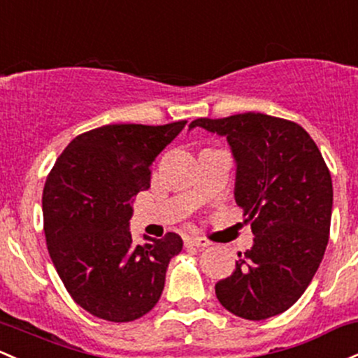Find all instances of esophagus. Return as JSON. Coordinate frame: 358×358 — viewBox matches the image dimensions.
<instances>
[{
  "instance_id": "1",
  "label": "esophagus",
  "mask_w": 358,
  "mask_h": 358,
  "mask_svg": "<svg viewBox=\"0 0 358 358\" xmlns=\"http://www.w3.org/2000/svg\"><path fill=\"white\" fill-rule=\"evenodd\" d=\"M209 245H210V243L207 241L206 238H197V236L185 238L187 248H206V246H209Z\"/></svg>"
}]
</instances>
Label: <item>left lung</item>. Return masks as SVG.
I'll list each match as a JSON object with an SVG mask.
<instances>
[{
	"mask_svg": "<svg viewBox=\"0 0 358 358\" xmlns=\"http://www.w3.org/2000/svg\"><path fill=\"white\" fill-rule=\"evenodd\" d=\"M190 129L226 136L236 159V203L253 246L215 284L224 308L251 321L287 311L311 284L328 245L333 183L311 136L265 113L197 119Z\"/></svg>",
	"mask_w": 358,
	"mask_h": 358,
	"instance_id": "1",
	"label": "left lung"
}]
</instances>
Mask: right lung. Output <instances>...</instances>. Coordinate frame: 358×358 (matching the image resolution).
Masks as SVG:
<instances>
[{"mask_svg":"<svg viewBox=\"0 0 358 358\" xmlns=\"http://www.w3.org/2000/svg\"><path fill=\"white\" fill-rule=\"evenodd\" d=\"M187 120L112 124L76 136L42 194L50 260L69 296L100 320L127 323L151 311L168 263L182 251L176 233L132 241V199L151 185V164Z\"/></svg>","mask_w":358,"mask_h":358,"instance_id":"right-lung-1","label":"right lung"}]
</instances>
